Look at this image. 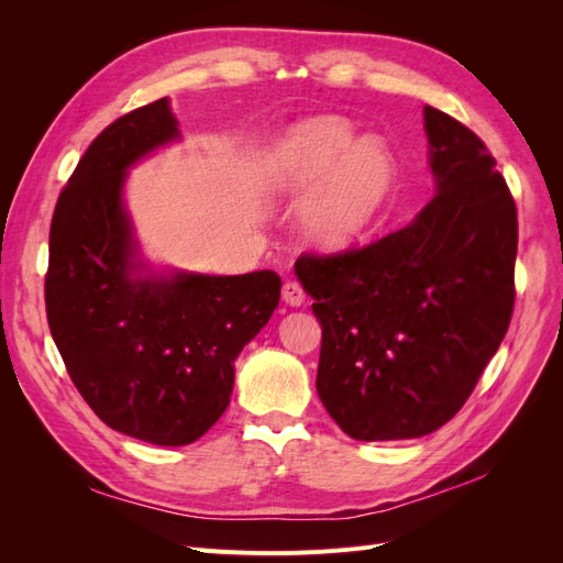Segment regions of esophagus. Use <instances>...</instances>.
Returning <instances> with one entry per match:
<instances>
[{
	"mask_svg": "<svg viewBox=\"0 0 563 563\" xmlns=\"http://www.w3.org/2000/svg\"><path fill=\"white\" fill-rule=\"evenodd\" d=\"M282 300L286 302V305H298L305 300V291H302V286L298 284V282H284V286H282Z\"/></svg>",
	"mask_w": 563,
	"mask_h": 563,
	"instance_id": "34e87169",
	"label": "esophagus"
}]
</instances>
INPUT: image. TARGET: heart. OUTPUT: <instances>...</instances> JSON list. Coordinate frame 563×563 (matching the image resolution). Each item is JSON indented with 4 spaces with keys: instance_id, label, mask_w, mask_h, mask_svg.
<instances>
[{
    "instance_id": "b5f03b06",
    "label": "heart",
    "mask_w": 563,
    "mask_h": 563,
    "mask_svg": "<svg viewBox=\"0 0 563 563\" xmlns=\"http://www.w3.org/2000/svg\"><path fill=\"white\" fill-rule=\"evenodd\" d=\"M356 143L352 126L338 117L300 124L267 164L275 190L305 192L323 177L300 209V228L327 251L354 244L387 197L395 166L376 141Z\"/></svg>"
}]
</instances>
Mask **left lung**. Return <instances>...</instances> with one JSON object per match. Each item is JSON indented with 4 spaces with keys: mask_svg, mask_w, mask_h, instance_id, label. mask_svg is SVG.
<instances>
[{
    "mask_svg": "<svg viewBox=\"0 0 563 563\" xmlns=\"http://www.w3.org/2000/svg\"><path fill=\"white\" fill-rule=\"evenodd\" d=\"M437 195L413 223L296 275L321 323L317 391L360 441L449 422L498 352L515 310L517 203L484 141L424 106Z\"/></svg>",
    "mask_w": 563,
    "mask_h": 563,
    "instance_id": "8db88e82",
    "label": "left lung"
}]
</instances>
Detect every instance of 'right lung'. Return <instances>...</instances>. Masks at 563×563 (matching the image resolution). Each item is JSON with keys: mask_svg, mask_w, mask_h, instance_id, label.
Wrapping results in <instances>:
<instances>
[{"mask_svg": "<svg viewBox=\"0 0 563 563\" xmlns=\"http://www.w3.org/2000/svg\"><path fill=\"white\" fill-rule=\"evenodd\" d=\"M178 139L168 100L119 117L84 152L48 232L46 319L79 395L112 430L192 444L225 413L234 360L279 305L272 269L141 277L126 168Z\"/></svg>", "mask_w": 563, "mask_h": 563, "instance_id": "right-lung-1", "label": "right lung"}]
</instances>
